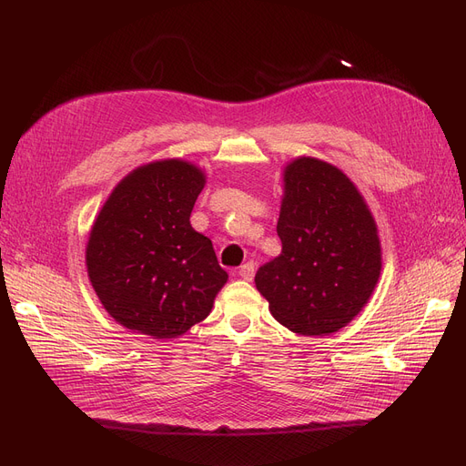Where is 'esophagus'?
Here are the masks:
<instances>
[{
  "label": "esophagus",
  "instance_id": "esophagus-1",
  "mask_svg": "<svg viewBox=\"0 0 466 466\" xmlns=\"http://www.w3.org/2000/svg\"><path fill=\"white\" fill-rule=\"evenodd\" d=\"M238 274H239L241 278H244L246 281H251V279H253V276H255V262H253V260H248L246 265H241V267H239Z\"/></svg>",
  "mask_w": 466,
  "mask_h": 466
}]
</instances>
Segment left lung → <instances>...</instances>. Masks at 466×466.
Wrapping results in <instances>:
<instances>
[{
    "label": "left lung",
    "instance_id": "obj_1",
    "mask_svg": "<svg viewBox=\"0 0 466 466\" xmlns=\"http://www.w3.org/2000/svg\"><path fill=\"white\" fill-rule=\"evenodd\" d=\"M281 255L255 274L272 316L300 335H329L366 307L380 274L375 220L350 178L314 157L286 167Z\"/></svg>",
    "mask_w": 466,
    "mask_h": 466
}]
</instances>
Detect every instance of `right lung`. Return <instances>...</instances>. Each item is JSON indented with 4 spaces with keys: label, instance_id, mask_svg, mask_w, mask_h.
Segmentation results:
<instances>
[{
    "label": "right lung",
    "instance_id": "right-lung-1",
    "mask_svg": "<svg viewBox=\"0 0 466 466\" xmlns=\"http://www.w3.org/2000/svg\"><path fill=\"white\" fill-rule=\"evenodd\" d=\"M206 185L183 159L135 169L100 209L86 251L93 288L127 329L173 339L211 312L228 274L211 239L190 225Z\"/></svg>",
    "mask_w": 466,
    "mask_h": 466
}]
</instances>
